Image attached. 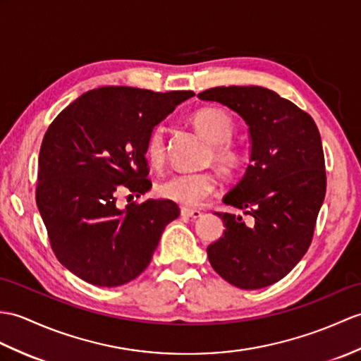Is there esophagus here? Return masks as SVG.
Listing matches in <instances>:
<instances>
[{"label": "esophagus", "mask_w": 361, "mask_h": 361, "mask_svg": "<svg viewBox=\"0 0 361 361\" xmlns=\"http://www.w3.org/2000/svg\"><path fill=\"white\" fill-rule=\"evenodd\" d=\"M181 215L189 216V219H200L203 212L198 211V209H189V207H181Z\"/></svg>", "instance_id": "esophagus-1"}]
</instances>
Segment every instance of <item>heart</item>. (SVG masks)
Returning <instances> with one entry per match:
<instances>
[{
    "instance_id": "heart-1",
    "label": "heart",
    "mask_w": 361,
    "mask_h": 361,
    "mask_svg": "<svg viewBox=\"0 0 361 361\" xmlns=\"http://www.w3.org/2000/svg\"><path fill=\"white\" fill-rule=\"evenodd\" d=\"M190 123L209 142L207 160L214 161L226 173H237L246 161L241 147L232 142L235 123L220 107H201L190 115ZM145 157L154 167H160L166 158L164 126L155 124L145 140ZM219 189V178L212 171L180 172L158 184V194L183 206H197L212 197Z\"/></svg>"
}]
</instances>
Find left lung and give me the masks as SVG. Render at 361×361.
<instances>
[{
  "label": "left lung",
  "mask_w": 361,
  "mask_h": 361,
  "mask_svg": "<svg viewBox=\"0 0 361 361\" xmlns=\"http://www.w3.org/2000/svg\"><path fill=\"white\" fill-rule=\"evenodd\" d=\"M198 98L241 115L252 140V163L223 200L246 216L216 212L226 229L207 258L233 286L266 288L294 269L312 243L326 195L320 132L311 115L266 87H212Z\"/></svg>",
  "instance_id": "1"
}]
</instances>
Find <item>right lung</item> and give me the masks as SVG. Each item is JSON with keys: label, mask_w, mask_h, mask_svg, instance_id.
<instances>
[{"label": "right lung", "mask_w": 361, "mask_h": 361, "mask_svg": "<svg viewBox=\"0 0 361 361\" xmlns=\"http://www.w3.org/2000/svg\"><path fill=\"white\" fill-rule=\"evenodd\" d=\"M190 97L192 90L104 86L50 123L39 149L37 206L58 262L81 280L115 288L137 279L180 215L171 200L120 207L118 195L140 197L152 186L147 132Z\"/></svg>", "instance_id": "1"}]
</instances>
